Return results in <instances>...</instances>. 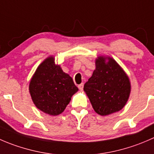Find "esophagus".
I'll list each match as a JSON object with an SVG mask.
<instances>
[{
  "mask_svg": "<svg viewBox=\"0 0 154 154\" xmlns=\"http://www.w3.org/2000/svg\"><path fill=\"white\" fill-rule=\"evenodd\" d=\"M78 88H79V89L80 90V91H82L84 88V84H81V85H79V86H78Z\"/></svg>",
  "mask_w": 154,
  "mask_h": 154,
  "instance_id": "esophagus-1",
  "label": "esophagus"
}]
</instances>
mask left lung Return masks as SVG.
Masks as SVG:
<instances>
[{
	"label": "left lung",
	"mask_w": 154,
	"mask_h": 154,
	"mask_svg": "<svg viewBox=\"0 0 154 154\" xmlns=\"http://www.w3.org/2000/svg\"><path fill=\"white\" fill-rule=\"evenodd\" d=\"M96 69L84 85L94 111L102 116L121 110L131 91L129 77L120 65L109 57L96 59Z\"/></svg>",
	"instance_id": "obj_1"
}]
</instances>
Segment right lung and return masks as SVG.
<instances>
[{"instance_id": "add662e5", "label": "right lung", "mask_w": 154, "mask_h": 154, "mask_svg": "<svg viewBox=\"0 0 154 154\" xmlns=\"http://www.w3.org/2000/svg\"><path fill=\"white\" fill-rule=\"evenodd\" d=\"M79 91L72 79L63 72L50 56L39 64L29 85L32 100L37 109L49 115L61 114L71 97Z\"/></svg>"}]
</instances>
